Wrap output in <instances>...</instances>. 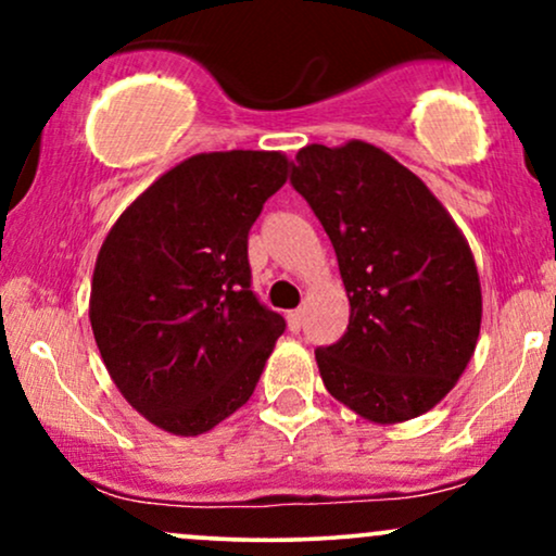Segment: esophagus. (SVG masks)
<instances>
[{
  "instance_id": "34e87169",
  "label": "esophagus",
  "mask_w": 556,
  "mask_h": 556,
  "mask_svg": "<svg viewBox=\"0 0 556 556\" xmlns=\"http://www.w3.org/2000/svg\"><path fill=\"white\" fill-rule=\"evenodd\" d=\"M287 327H290V331H300V327H303V311H287Z\"/></svg>"
}]
</instances>
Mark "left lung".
Wrapping results in <instances>:
<instances>
[{
    "label": "left lung",
    "mask_w": 556,
    "mask_h": 556,
    "mask_svg": "<svg viewBox=\"0 0 556 556\" xmlns=\"http://www.w3.org/2000/svg\"><path fill=\"white\" fill-rule=\"evenodd\" d=\"M290 185L334 245L348 331L316 363L331 397L376 424L424 416L460 379L481 329L463 232L410 169L363 140L305 146Z\"/></svg>",
    "instance_id": "8db88e82"
}]
</instances>
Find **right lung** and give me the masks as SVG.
<instances>
[{"mask_svg": "<svg viewBox=\"0 0 556 556\" xmlns=\"http://www.w3.org/2000/svg\"><path fill=\"white\" fill-rule=\"evenodd\" d=\"M285 180L279 151L190 156L106 235L93 337L114 384L159 429L195 437L256 389L287 324L253 292L248 232Z\"/></svg>", "mask_w": 556, "mask_h": 556, "instance_id": "obj_1", "label": "right lung"}]
</instances>
